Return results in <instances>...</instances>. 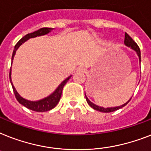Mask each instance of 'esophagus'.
Masks as SVG:
<instances>
[{
    "instance_id": "1",
    "label": "esophagus",
    "mask_w": 151,
    "mask_h": 151,
    "mask_svg": "<svg viewBox=\"0 0 151 151\" xmlns=\"http://www.w3.org/2000/svg\"><path fill=\"white\" fill-rule=\"evenodd\" d=\"M84 68L83 67H78V71H84Z\"/></svg>"
}]
</instances>
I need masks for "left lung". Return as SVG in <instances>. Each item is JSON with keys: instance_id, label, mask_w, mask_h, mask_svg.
<instances>
[{"instance_id": "obj_1", "label": "left lung", "mask_w": 151, "mask_h": 151, "mask_svg": "<svg viewBox=\"0 0 151 151\" xmlns=\"http://www.w3.org/2000/svg\"><path fill=\"white\" fill-rule=\"evenodd\" d=\"M124 43L126 46H129V47H131L133 50H134L137 52V55L139 56V62L141 61V55H140V50H139V46L136 43V42L132 39V38L129 36V35L127 34V33H125V40H124ZM86 97V100H87V102L89 105H90L91 107L93 108L95 110H97V111H101V112H111V111H116V110L119 109L121 108L124 107L125 105H127L128 102L131 100V98L128 101H127V103H125L124 105H121V106H118V107H114V108H103V107H99L98 105H95V104H93L91 101L89 100V99L87 98V96L85 95Z\"/></svg>"}]
</instances>
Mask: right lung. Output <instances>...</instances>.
Listing matches in <instances>:
<instances>
[{
    "instance_id": "right-lung-1",
    "label": "right lung",
    "mask_w": 151,
    "mask_h": 151,
    "mask_svg": "<svg viewBox=\"0 0 151 151\" xmlns=\"http://www.w3.org/2000/svg\"><path fill=\"white\" fill-rule=\"evenodd\" d=\"M52 29H51V28H42V29H39L37 31L33 32L32 33H29V34H27L26 35H24V37L22 38V39L17 42V44H16L15 46H14V50H13V53H12V60H13V59H14L16 50H18V48L19 47L23 42H24L29 40V39H30V38H34L36 37V36H40V35H46V34H47V33H49L50 32L52 31ZM11 71H12V70H10L9 73L10 81H11V84H12V85L13 91H14V93L16 99L18 100V101L19 103L22 104V105H24V107H26L27 109L32 110V111H39V112L50 111V110L52 109L54 107H56V105L58 104L59 101H60V99L63 87H64V85L66 84V83L68 81V80H69L70 78V77H71V76H70V77H68L67 79H65L64 81L59 85V87L56 88L54 92L52 93V95H50V96H48L47 98H45V99H42V100H40V101H31L23 99V98H22L20 95H18V93L17 92V91L15 90V88L13 86V84H12V82Z\"/></svg>"
}]
</instances>
